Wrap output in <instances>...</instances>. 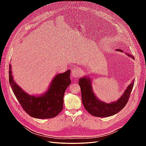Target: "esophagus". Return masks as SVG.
Wrapping results in <instances>:
<instances>
[{
  "label": "esophagus",
  "instance_id": "esophagus-1",
  "mask_svg": "<svg viewBox=\"0 0 146 146\" xmlns=\"http://www.w3.org/2000/svg\"><path fill=\"white\" fill-rule=\"evenodd\" d=\"M82 73V69L80 68L76 67L74 70H72L71 74L73 78H77L81 76Z\"/></svg>",
  "mask_w": 146,
  "mask_h": 146
}]
</instances>
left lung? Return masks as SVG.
Wrapping results in <instances>:
<instances>
[{"label": "left lung", "mask_w": 146, "mask_h": 146, "mask_svg": "<svg viewBox=\"0 0 146 146\" xmlns=\"http://www.w3.org/2000/svg\"><path fill=\"white\" fill-rule=\"evenodd\" d=\"M116 51L123 52L121 49ZM127 56L134 59V56L125 53ZM134 80L127 86L121 98L111 103L101 101L96 96L92 86V80L90 77L84 76L78 80L82 92V100L84 107L91 115L96 117H105L111 116L119 112L125 107L129 100L131 92L134 85Z\"/></svg>", "instance_id": "8db88e82"}]
</instances>
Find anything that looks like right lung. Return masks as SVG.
I'll list each match as a JSON object with an SVG mask.
<instances>
[{
	"mask_svg": "<svg viewBox=\"0 0 146 146\" xmlns=\"http://www.w3.org/2000/svg\"><path fill=\"white\" fill-rule=\"evenodd\" d=\"M70 70L58 74L46 92L41 95L27 93L13 79L11 66L9 65V82L13 93L22 107L30 116L38 119H49L56 116L63 110L65 91L70 85Z\"/></svg>",
	"mask_w": 146,
	"mask_h": 146,
	"instance_id": "1",
	"label": "right lung"
}]
</instances>
